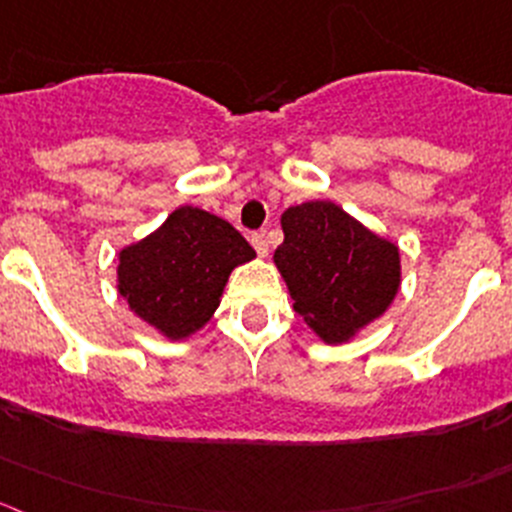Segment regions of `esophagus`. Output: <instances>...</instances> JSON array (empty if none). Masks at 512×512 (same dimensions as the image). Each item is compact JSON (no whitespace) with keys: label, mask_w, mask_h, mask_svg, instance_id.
Here are the masks:
<instances>
[{"label":"esophagus","mask_w":512,"mask_h":512,"mask_svg":"<svg viewBox=\"0 0 512 512\" xmlns=\"http://www.w3.org/2000/svg\"><path fill=\"white\" fill-rule=\"evenodd\" d=\"M251 243H253V248H256V253H259L261 259H264V256H269V238H266V233H253Z\"/></svg>","instance_id":"34e87169"}]
</instances>
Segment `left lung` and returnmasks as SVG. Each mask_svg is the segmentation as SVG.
<instances>
[{
  "instance_id": "left-lung-1",
  "label": "left lung",
  "mask_w": 512,
  "mask_h": 512,
  "mask_svg": "<svg viewBox=\"0 0 512 512\" xmlns=\"http://www.w3.org/2000/svg\"><path fill=\"white\" fill-rule=\"evenodd\" d=\"M284 243L274 264L294 311L326 344L349 342L379 319L402 281L399 248L332 201H309L281 216Z\"/></svg>"
}]
</instances>
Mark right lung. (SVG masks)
<instances>
[{
    "instance_id": "right-lung-1",
    "label": "right lung",
    "mask_w": 512,
    "mask_h": 512,
    "mask_svg": "<svg viewBox=\"0 0 512 512\" xmlns=\"http://www.w3.org/2000/svg\"><path fill=\"white\" fill-rule=\"evenodd\" d=\"M253 256L231 223L180 206L158 231L120 251L118 291L140 319L175 342L211 319L231 271Z\"/></svg>"
}]
</instances>
